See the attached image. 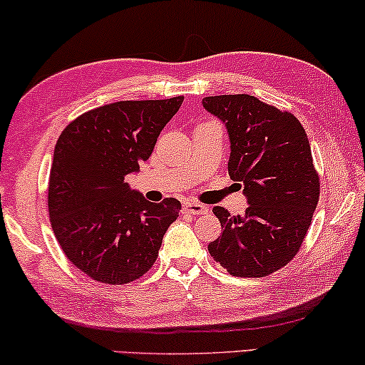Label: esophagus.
<instances>
[{"label": "esophagus", "instance_id": "obj_1", "mask_svg": "<svg viewBox=\"0 0 365 365\" xmlns=\"http://www.w3.org/2000/svg\"><path fill=\"white\" fill-rule=\"evenodd\" d=\"M184 211L189 212V215H207L210 207L206 205H201V202H186L184 205Z\"/></svg>", "mask_w": 365, "mask_h": 365}]
</instances>
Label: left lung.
Returning <instances> with one entry per match:
<instances>
[{
  "mask_svg": "<svg viewBox=\"0 0 365 365\" xmlns=\"http://www.w3.org/2000/svg\"><path fill=\"white\" fill-rule=\"evenodd\" d=\"M202 107L228 129V173L248 200L245 216L212 207L221 236L207 250L233 277H267L298 253L319 202L309 137L293 113L246 93L206 97Z\"/></svg>",
  "mask_w": 365,
  "mask_h": 365,
  "instance_id": "1",
  "label": "left lung"
}]
</instances>
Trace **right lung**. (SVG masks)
I'll return each instance as SVG.
<instances>
[{
  "mask_svg": "<svg viewBox=\"0 0 365 365\" xmlns=\"http://www.w3.org/2000/svg\"><path fill=\"white\" fill-rule=\"evenodd\" d=\"M184 97L122 101L82 113L56 140L48 211L65 257L101 283L134 282L153 267L181 202H150L125 176L149 159Z\"/></svg>",
  "mask_w": 365,
  "mask_h": 365,
  "instance_id": "obj_1",
  "label": "right lung"
}]
</instances>
